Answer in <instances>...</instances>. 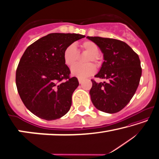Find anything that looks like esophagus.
<instances>
[{
  "label": "esophagus",
  "mask_w": 159,
  "mask_h": 159,
  "mask_svg": "<svg viewBox=\"0 0 159 159\" xmlns=\"http://www.w3.org/2000/svg\"><path fill=\"white\" fill-rule=\"evenodd\" d=\"M84 79H79V84H82L83 83V81H84Z\"/></svg>",
  "instance_id": "obj_1"
}]
</instances>
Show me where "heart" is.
<instances>
[{"label":"heart","mask_w":159,"mask_h":159,"mask_svg":"<svg viewBox=\"0 0 159 159\" xmlns=\"http://www.w3.org/2000/svg\"><path fill=\"white\" fill-rule=\"evenodd\" d=\"M80 48L84 51L89 53V56L86 59V64H76L73 66L70 69L71 74L80 79H84L93 74L96 70V67L93 62L96 66H99L101 63V57L98 54L99 47L96 43L91 41H85L80 44ZM63 61L66 65L72 66L77 62L79 58V53L74 45H69L63 51Z\"/></svg>","instance_id":"b5f03b06"}]
</instances>
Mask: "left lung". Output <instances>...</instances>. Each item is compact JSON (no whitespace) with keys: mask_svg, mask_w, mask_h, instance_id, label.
<instances>
[{"mask_svg":"<svg viewBox=\"0 0 159 159\" xmlns=\"http://www.w3.org/2000/svg\"><path fill=\"white\" fill-rule=\"evenodd\" d=\"M87 39L96 43L103 53L104 61L95 77L107 80L103 83L91 80L92 103L99 111L117 113L129 103L139 86L142 72L140 59L124 41L98 36Z\"/></svg>","mask_w":159,"mask_h":159,"instance_id":"1","label":"left lung"}]
</instances>
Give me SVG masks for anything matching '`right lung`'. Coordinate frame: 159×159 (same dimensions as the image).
<instances>
[{
	"label": "right lung",
	"instance_id": "add662e5",
	"mask_svg": "<svg viewBox=\"0 0 159 159\" xmlns=\"http://www.w3.org/2000/svg\"><path fill=\"white\" fill-rule=\"evenodd\" d=\"M84 37L50 34L30 45L23 54L16 70V86L25 107L36 116L55 120L70 110L79 83L76 77H70L63 53L68 46Z\"/></svg>",
	"mask_w": 159,
	"mask_h": 159
}]
</instances>
